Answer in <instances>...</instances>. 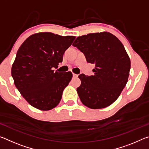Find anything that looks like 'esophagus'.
<instances>
[{
	"mask_svg": "<svg viewBox=\"0 0 149 149\" xmlns=\"http://www.w3.org/2000/svg\"><path fill=\"white\" fill-rule=\"evenodd\" d=\"M73 77H78V75L75 74H74V73H73Z\"/></svg>",
	"mask_w": 149,
	"mask_h": 149,
	"instance_id": "1",
	"label": "esophagus"
}]
</instances>
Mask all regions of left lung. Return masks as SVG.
Here are the masks:
<instances>
[{
	"mask_svg": "<svg viewBox=\"0 0 149 149\" xmlns=\"http://www.w3.org/2000/svg\"><path fill=\"white\" fill-rule=\"evenodd\" d=\"M84 54L87 62L95 65L94 75L80 74L77 88L81 101L92 109L106 108L116 100L127 84L130 57L121 41L108 32L78 37L73 43Z\"/></svg>",
	"mask_w": 149,
	"mask_h": 149,
	"instance_id": "1",
	"label": "left lung"
}]
</instances>
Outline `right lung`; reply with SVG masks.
Segmentation results:
<instances>
[{"instance_id": "add662e5", "label": "right lung", "mask_w": 149, "mask_h": 149, "mask_svg": "<svg viewBox=\"0 0 149 149\" xmlns=\"http://www.w3.org/2000/svg\"><path fill=\"white\" fill-rule=\"evenodd\" d=\"M75 36L50 32L31 35L19 48L12 64L14 84L32 107L51 110L59 104L63 91L72 78L71 72H54Z\"/></svg>"}]
</instances>
